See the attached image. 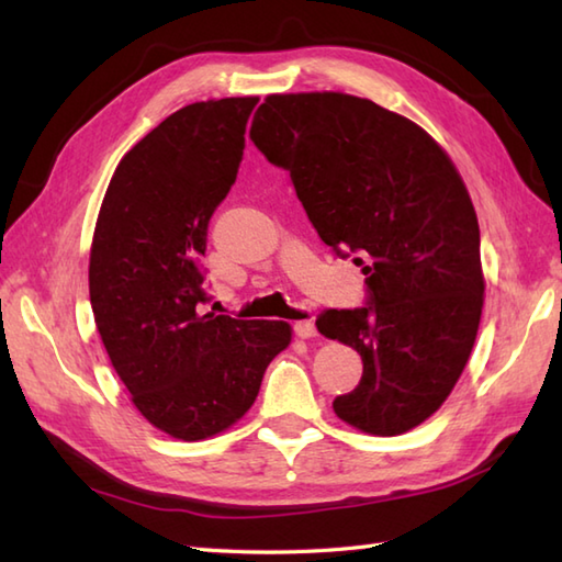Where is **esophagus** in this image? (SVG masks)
I'll return each instance as SVG.
<instances>
[{"instance_id":"obj_1","label":"esophagus","mask_w":562,"mask_h":562,"mask_svg":"<svg viewBox=\"0 0 562 562\" xmlns=\"http://www.w3.org/2000/svg\"><path fill=\"white\" fill-rule=\"evenodd\" d=\"M294 333L300 338H314L316 336V324L312 318H304V321H296L294 324Z\"/></svg>"}]
</instances>
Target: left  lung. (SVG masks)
<instances>
[{"instance_id": "left-lung-1", "label": "left lung", "mask_w": 562, "mask_h": 562, "mask_svg": "<svg viewBox=\"0 0 562 562\" xmlns=\"http://www.w3.org/2000/svg\"><path fill=\"white\" fill-rule=\"evenodd\" d=\"M248 137L290 173L321 241L364 272V306L316 318L362 357L333 411L369 435L408 432L447 401L481 324V229L461 176L408 117L336 91L268 97Z\"/></svg>"}]
</instances>
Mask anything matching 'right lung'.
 <instances>
[{
  "label": "right lung",
  "instance_id": "obj_1",
  "mask_svg": "<svg viewBox=\"0 0 562 562\" xmlns=\"http://www.w3.org/2000/svg\"><path fill=\"white\" fill-rule=\"evenodd\" d=\"M256 103L202 101L166 117L117 164L93 232L89 296L105 352L137 411L176 439L234 425L292 338L282 321L202 314L207 226Z\"/></svg>",
  "mask_w": 562,
  "mask_h": 562
}]
</instances>
